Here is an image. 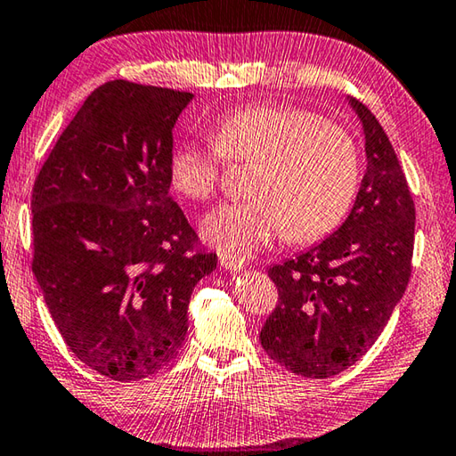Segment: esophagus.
Segmentation results:
<instances>
[{
	"label": "esophagus",
	"instance_id": "34e87169",
	"mask_svg": "<svg viewBox=\"0 0 456 456\" xmlns=\"http://www.w3.org/2000/svg\"><path fill=\"white\" fill-rule=\"evenodd\" d=\"M219 261H221V265L227 269V272H239V269H243L247 265L245 257L233 256V253H221Z\"/></svg>",
	"mask_w": 456,
	"mask_h": 456
}]
</instances>
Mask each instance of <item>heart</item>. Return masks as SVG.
I'll list each match as a JSON object with an SVG mask.
<instances>
[{"mask_svg":"<svg viewBox=\"0 0 456 456\" xmlns=\"http://www.w3.org/2000/svg\"><path fill=\"white\" fill-rule=\"evenodd\" d=\"M213 142L181 141L168 157V179L191 200L213 197L225 160L253 165L249 199L225 203L203 219V237L223 253L251 256L285 233L312 243L331 233L360 184L354 136L334 120L291 104H251L213 125Z\"/></svg>","mask_w":456,"mask_h":456,"instance_id":"b5f03b06","label":"heart"}]
</instances>
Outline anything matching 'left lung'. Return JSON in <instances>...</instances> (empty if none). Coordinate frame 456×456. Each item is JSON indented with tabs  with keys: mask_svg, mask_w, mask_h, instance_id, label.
<instances>
[{
	"mask_svg": "<svg viewBox=\"0 0 456 456\" xmlns=\"http://www.w3.org/2000/svg\"><path fill=\"white\" fill-rule=\"evenodd\" d=\"M366 134V175L334 235L296 259L269 267L277 305L261 346L305 378H330L364 356L382 334L412 272L414 200L380 122L350 100Z\"/></svg>",
	"mask_w": 456,
	"mask_h": 456,
	"instance_id": "1",
	"label": "left lung"
}]
</instances>
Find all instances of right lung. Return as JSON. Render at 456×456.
<instances>
[{"label":"right lung","mask_w":456,"mask_h":456,"mask_svg":"<svg viewBox=\"0 0 456 456\" xmlns=\"http://www.w3.org/2000/svg\"><path fill=\"white\" fill-rule=\"evenodd\" d=\"M191 92L112 80L84 104L36 176L32 269L68 348L133 382L187 336L191 291L217 267L168 179Z\"/></svg>","instance_id":"add662e5"}]
</instances>
